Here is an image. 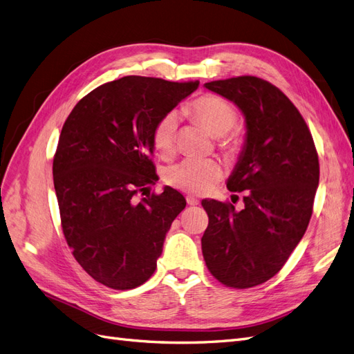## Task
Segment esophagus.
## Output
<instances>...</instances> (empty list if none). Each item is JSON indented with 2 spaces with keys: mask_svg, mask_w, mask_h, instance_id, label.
<instances>
[{
  "mask_svg": "<svg viewBox=\"0 0 354 354\" xmlns=\"http://www.w3.org/2000/svg\"><path fill=\"white\" fill-rule=\"evenodd\" d=\"M186 202H187V205H199V199H196L195 196H186Z\"/></svg>",
  "mask_w": 354,
  "mask_h": 354,
  "instance_id": "esophagus-1",
  "label": "esophagus"
}]
</instances>
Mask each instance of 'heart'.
I'll use <instances>...</instances> for the list:
<instances>
[{"label":"heart","instance_id":"heart-1","mask_svg":"<svg viewBox=\"0 0 354 354\" xmlns=\"http://www.w3.org/2000/svg\"><path fill=\"white\" fill-rule=\"evenodd\" d=\"M185 112L196 120L207 131L218 137L220 146L227 152L238 151L239 134L233 130L236 122V112L232 106L216 94H203L192 100ZM178 116L176 112L165 113L156 122L152 133V143L156 151L168 156L174 152ZM224 171L216 159L187 158L181 162L169 167L164 180L171 187L192 195H205L223 178Z\"/></svg>","mask_w":354,"mask_h":354}]
</instances>
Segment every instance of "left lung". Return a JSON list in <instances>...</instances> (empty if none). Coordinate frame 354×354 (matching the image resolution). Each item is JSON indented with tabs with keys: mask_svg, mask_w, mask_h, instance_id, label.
<instances>
[{
	"mask_svg": "<svg viewBox=\"0 0 354 354\" xmlns=\"http://www.w3.org/2000/svg\"><path fill=\"white\" fill-rule=\"evenodd\" d=\"M233 102L246 122L243 151L227 180L245 207L203 199L201 239L211 274L229 288L261 285L279 272L307 230L319 186V158L301 113L269 81L243 77L207 82Z\"/></svg>",
	"mask_w": 354,
	"mask_h": 354,
	"instance_id": "8db88e82",
	"label": "left lung"
}]
</instances>
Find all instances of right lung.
<instances>
[{"label": "right lung", "instance_id": "add662e5", "mask_svg": "<svg viewBox=\"0 0 354 354\" xmlns=\"http://www.w3.org/2000/svg\"><path fill=\"white\" fill-rule=\"evenodd\" d=\"M198 85L124 77L88 93L63 124L53 159L62 230L75 260L104 286L145 283L186 207L173 187L146 190L158 180L153 128ZM138 193L147 196L138 201Z\"/></svg>", "mask_w": 354, "mask_h": 354}]
</instances>
